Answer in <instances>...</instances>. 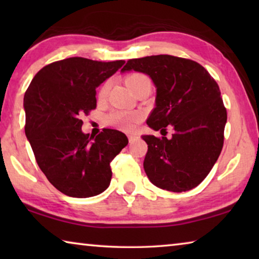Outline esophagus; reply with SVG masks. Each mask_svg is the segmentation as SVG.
Masks as SVG:
<instances>
[{
    "label": "esophagus",
    "mask_w": 259,
    "mask_h": 259,
    "mask_svg": "<svg viewBox=\"0 0 259 259\" xmlns=\"http://www.w3.org/2000/svg\"><path fill=\"white\" fill-rule=\"evenodd\" d=\"M128 138H129V142L130 143H134V142H136V140L138 139V136L137 135H129Z\"/></svg>",
    "instance_id": "obj_1"
}]
</instances>
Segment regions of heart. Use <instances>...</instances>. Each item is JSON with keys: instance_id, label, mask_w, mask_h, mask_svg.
Masks as SVG:
<instances>
[{"instance_id": "1", "label": "heart", "mask_w": 259, "mask_h": 259, "mask_svg": "<svg viewBox=\"0 0 259 259\" xmlns=\"http://www.w3.org/2000/svg\"><path fill=\"white\" fill-rule=\"evenodd\" d=\"M147 80V77L143 74H133L128 78H126V85L129 89H131L134 85L137 84L140 81ZM109 89V82H105L103 87L99 90V98H104L107 95V91ZM139 114L138 113H131V112H114L108 117V121L111 123L120 126L122 129L130 130L133 128V125L136 121L139 120Z\"/></svg>"}]
</instances>
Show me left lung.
Wrapping results in <instances>:
<instances>
[{"label":"left lung","instance_id":"8db88e82","mask_svg":"<svg viewBox=\"0 0 259 259\" xmlns=\"http://www.w3.org/2000/svg\"><path fill=\"white\" fill-rule=\"evenodd\" d=\"M131 71L146 74L156 88L148 126L175 130L170 139L142 136L148 146L144 170L162 190L190 191L208 176L223 148L227 114L219 87L200 64L169 55L130 59L121 72Z\"/></svg>","mask_w":259,"mask_h":259}]
</instances>
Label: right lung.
<instances>
[{
    "mask_svg": "<svg viewBox=\"0 0 259 259\" xmlns=\"http://www.w3.org/2000/svg\"><path fill=\"white\" fill-rule=\"evenodd\" d=\"M124 60L96 61L73 57L38 71L24 97L25 134L42 172L72 198H90L109 186V166L126 136L105 129L90 137L82 131L83 114L96 108V88L123 66Z\"/></svg>",
    "mask_w": 259,
    "mask_h": 259,
    "instance_id": "right-lung-1",
    "label": "right lung"
}]
</instances>
